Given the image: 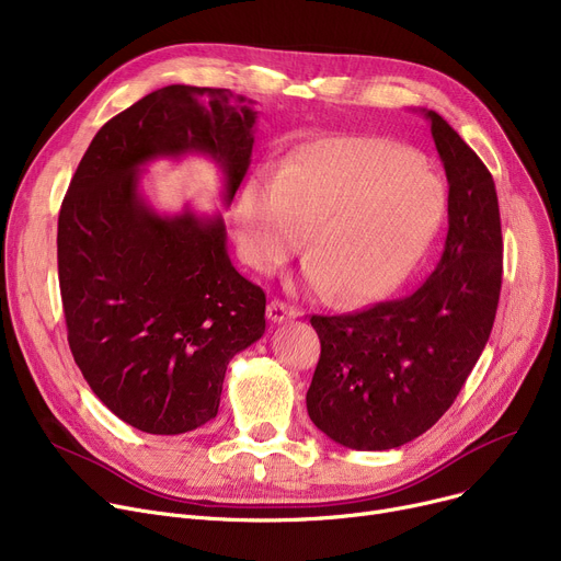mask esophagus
Wrapping results in <instances>:
<instances>
[{
    "label": "esophagus",
    "mask_w": 561,
    "mask_h": 561,
    "mask_svg": "<svg viewBox=\"0 0 561 561\" xmlns=\"http://www.w3.org/2000/svg\"><path fill=\"white\" fill-rule=\"evenodd\" d=\"M298 316H300V311H298V309H293V307H288V305L279 302V300H275V302H271V305H268V318H271L273 322H284V320L298 318Z\"/></svg>",
    "instance_id": "1"
}]
</instances>
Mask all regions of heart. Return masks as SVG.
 <instances>
[{
    "instance_id": "heart-1",
    "label": "heart",
    "mask_w": 561,
    "mask_h": 561,
    "mask_svg": "<svg viewBox=\"0 0 561 561\" xmlns=\"http://www.w3.org/2000/svg\"><path fill=\"white\" fill-rule=\"evenodd\" d=\"M446 191L414 152L379 138H325L293 154L279 180H252L239 202L241 241L271 273L305 243V284L343 307L381 300L423 261Z\"/></svg>"
}]
</instances>
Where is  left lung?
Returning <instances> with one entry per match:
<instances>
[{"instance_id":"left-lung-1","label":"left lung","mask_w":561,"mask_h":561,"mask_svg":"<svg viewBox=\"0 0 561 561\" xmlns=\"http://www.w3.org/2000/svg\"><path fill=\"white\" fill-rule=\"evenodd\" d=\"M423 115L448 176V236L436 268L402 300L311 316L320 359L309 419L352 450H391L427 432L459 396L495 320L503 231L493 176L444 117Z\"/></svg>"}]
</instances>
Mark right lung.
Instances as JSON below:
<instances>
[{
    "instance_id": "add662e5",
    "label": "right lung",
    "mask_w": 561,
    "mask_h": 561,
    "mask_svg": "<svg viewBox=\"0 0 561 561\" xmlns=\"http://www.w3.org/2000/svg\"><path fill=\"white\" fill-rule=\"evenodd\" d=\"M256 115L227 88H159L95 134L61 204L58 286L72 357L140 432L184 434L216 419L229 362L265 332V293L233 268L222 214L154 211L142 168L209 157L229 206Z\"/></svg>"
}]
</instances>
